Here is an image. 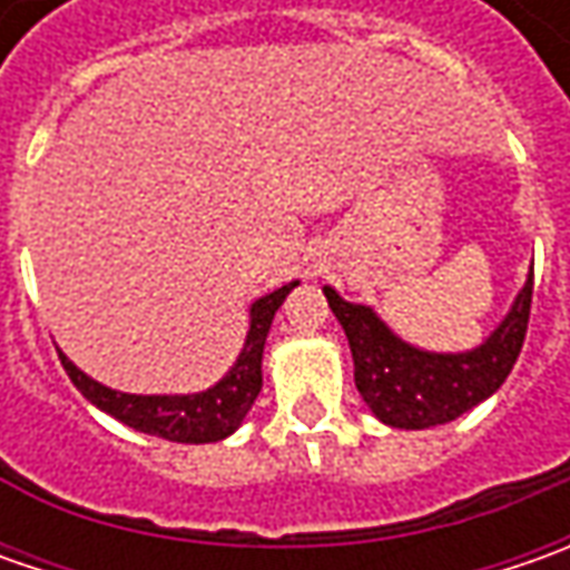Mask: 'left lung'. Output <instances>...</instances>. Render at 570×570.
Wrapping results in <instances>:
<instances>
[{
    "mask_svg": "<svg viewBox=\"0 0 570 570\" xmlns=\"http://www.w3.org/2000/svg\"><path fill=\"white\" fill-rule=\"evenodd\" d=\"M323 295L348 336L355 386L367 409L383 425L422 431L460 419L508 381L530 323L533 273L527 275L504 320L466 352L419 348L396 336L374 307L352 304L330 285H323Z\"/></svg>",
    "mask_w": 570,
    "mask_h": 570,
    "instance_id": "1",
    "label": "left lung"
}]
</instances>
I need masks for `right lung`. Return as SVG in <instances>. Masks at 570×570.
<instances>
[{
    "instance_id": "right-lung-1",
    "label": "right lung",
    "mask_w": 570,
    "mask_h": 570,
    "mask_svg": "<svg viewBox=\"0 0 570 570\" xmlns=\"http://www.w3.org/2000/svg\"><path fill=\"white\" fill-rule=\"evenodd\" d=\"M297 285L301 282H288V285L253 301L250 330H247V340H244L237 362L230 364L222 381L212 383L208 390H199V393H151V396L122 393V390L104 386L95 377H88L62 352H59V362L66 367L69 381L81 390V396L98 405L100 412L114 415L122 425L136 428L142 434L165 438V441H177V444H215L244 425L247 412L256 403V396L263 390V348H266L269 326H273L275 311L282 307V301L292 295V288Z\"/></svg>"
}]
</instances>
